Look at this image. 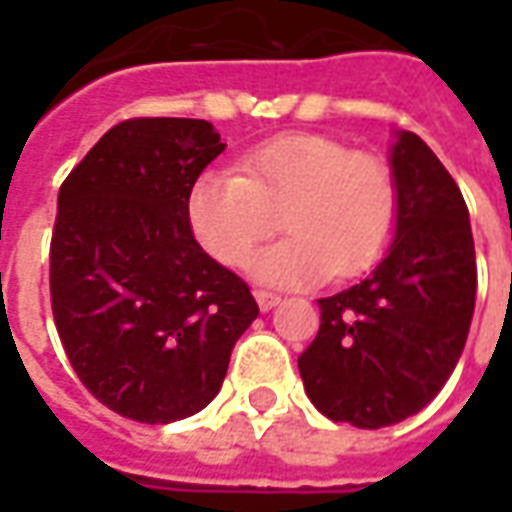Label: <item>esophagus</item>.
<instances>
[{
  "instance_id": "esophagus-1",
  "label": "esophagus",
  "mask_w": 512,
  "mask_h": 512,
  "mask_svg": "<svg viewBox=\"0 0 512 512\" xmlns=\"http://www.w3.org/2000/svg\"><path fill=\"white\" fill-rule=\"evenodd\" d=\"M255 299H257V307H260V310H271V307H277L282 296H279V293H274V290L257 288L255 290Z\"/></svg>"
}]
</instances>
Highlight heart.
Returning a JSON list of instances; mask_svg holds the SVG:
<instances>
[{"label": "heart", "instance_id": "obj_1", "mask_svg": "<svg viewBox=\"0 0 512 512\" xmlns=\"http://www.w3.org/2000/svg\"><path fill=\"white\" fill-rule=\"evenodd\" d=\"M397 180L381 156L323 134L277 136L238 172H205L189 191L191 230L227 266H244L277 230L285 241L252 260L277 285L356 277L384 255L397 224Z\"/></svg>", "mask_w": 512, "mask_h": 512}]
</instances>
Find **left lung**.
<instances>
[{
    "label": "left lung",
    "instance_id": "8db88e82",
    "mask_svg": "<svg viewBox=\"0 0 512 512\" xmlns=\"http://www.w3.org/2000/svg\"><path fill=\"white\" fill-rule=\"evenodd\" d=\"M395 241L354 288L318 299L321 329L299 356L315 408L334 422L386 428L439 395L461 359L477 293L469 208L417 134L392 147Z\"/></svg>",
    "mask_w": 512,
    "mask_h": 512
}]
</instances>
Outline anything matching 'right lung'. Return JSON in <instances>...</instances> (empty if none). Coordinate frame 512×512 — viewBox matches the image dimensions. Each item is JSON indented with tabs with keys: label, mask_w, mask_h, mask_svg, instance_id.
Listing matches in <instances>:
<instances>
[{
	"label": "right lung",
	"mask_w": 512,
	"mask_h": 512,
	"mask_svg": "<svg viewBox=\"0 0 512 512\" xmlns=\"http://www.w3.org/2000/svg\"><path fill=\"white\" fill-rule=\"evenodd\" d=\"M222 150L208 120L131 117L60 186L57 334L79 381L134 422L167 425L208 406L260 312L244 279L191 235L189 191Z\"/></svg>",
	"instance_id": "right-lung-1"
}]
</instances>
